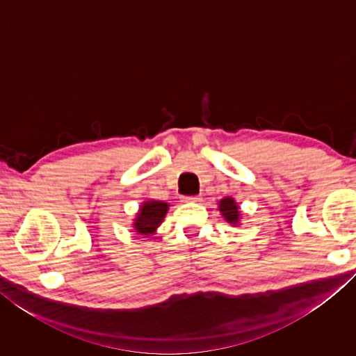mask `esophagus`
<instances>
[{
  "instance_id": "esophagus-1",
  "label": "esophagus",
  "mask_w": 356,
  "mask_h": 356,
  "mask_svg": "<svg viewBox=\"0 0 356 356\" xmlns=\"http://www.w3.org/2000/svg\"><path fill=\"white\" fill-rule=\"evenodd\" d=\"M184 201H186V202H201L202 197L201 196H186V197H184Z\"/></svg>"
}]
</instances>
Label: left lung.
<instances>
[{
	"label": "left lung",
	"instance_id": "8db88e82",
	"mask_svg": "<svg viewBox=\"0 0 356 356\" xmlns=\"http://www.w3.org/2000/svg\"><path fill=\"white\" fill-rule=\"evenodd\" d=\"M218 210L222 218L231 226H240L242 221V210H240L238 202L231 196L222 197L218 201Z\"/></svg>",
	"mask_w": 356,
	"mask_h": 356
}]
</instances>
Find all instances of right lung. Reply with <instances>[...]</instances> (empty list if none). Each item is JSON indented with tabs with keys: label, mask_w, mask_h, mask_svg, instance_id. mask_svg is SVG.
<instances>
[{
	"label": "right lung",
	"mask_w": 356,
	"mask_h": 356,
	"mask_svg": "<svg viewBox=\"0 0 356 356\" xmlns=\"http://www.w3.org/2000/svg\"><path fill=\"white\" fill-rule=\"evenodd\" d=\"M170 210V204L165 201H156V200H147L141 202L140 209L135 213L134 222H131V227L136 234L140 236L154 238L161 222L165 221V216Z\"/></svg>",
	"instance_id": "add662e5"
}]
</instances>
